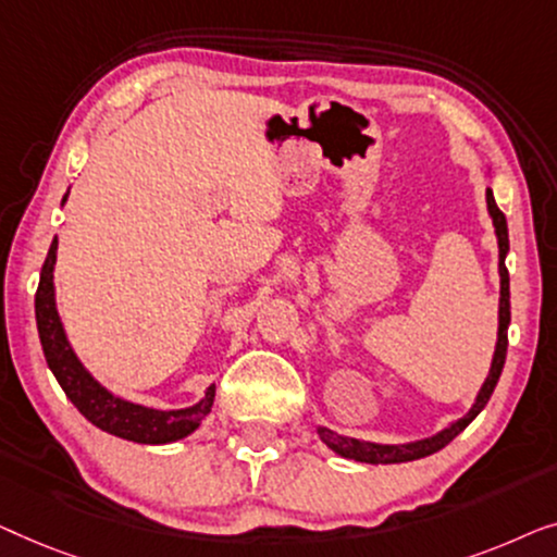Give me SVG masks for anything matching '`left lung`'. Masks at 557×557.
Instances as JSON below:
<instances>
[{"label":"left lung","instance_id":"8db88e82","mask_svg":"<svg viewBox=\"0 0 557 557\" xmlns=\"http://www.w3.org/2000/svg\"><path fill=\"white\" fill-rule=\"evenodd\" d=\"M487 211L492 216V224H495V234H497V247H499V327H497V346H495V356H492V366H490V375L484 379L480 394H476L472 409H469L465 417L454 421L442 432L429 436V438H419V442H409V444H373V442H360V438H350L343 434H335L331 429L318 426V436L331 446L335 454L346 459H356V461H366V465H398V461H413L421 457H429L438 449H444L446 444L451 442L454 436H459L465 429L472 424L476 413H480L484 406H487L492 391H495L499 373L505 368V356H507V325H510V275H507L505 268V257L510 252V239H507V219L503 211H499L495 194L487 189Z\"/></svg>","mask_w":557,"mask_h":557}]
</instances>
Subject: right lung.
Segmentation results:
<instances>
[{"label":"right lung","mask_w":557,"mask_h":557,"mask_svg":"<svg viewBox=\"0 0 557 557\" xmlns=\"http://www.w3.org/2000/svg\"><path fill=\"white\" fill-rule=\"evenodd\" d=\"M65 201L67 194L62 197V203ZM54 260H58V237L52 239L50 252H47V260L42 264L40 287H37L35 295V318L47 366H50L54 379H58L75 409L81 411L90 424L103 429V432L128 438V442L136 444H169L197 432L201 419L207 417L211 406H214L216 386H209L201 401L189 406V409L161 411L125 401V398L111 394V391L100 386V383L92 379L88 368L81 363V358L75 356L73 346H70L65 327L60 323L58 308H54Z\"/></svg>","instance_id":"right-lung-1"}]
</instances>
